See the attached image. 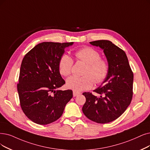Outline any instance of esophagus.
Segmentation results:
<instances>
[{
	"label": "esophagus",
	"instance_id": "obj_1",
	"mask_svg": "<svg viewBox=\"0 0 150 150\" xmlns=\"http://www.w3.org/2000/svg\"><path fill=\"white\" fill-rule=\"evenodd\" d=\"M81 93L78 92H76V91H73V97H76V96L80 95Z\"/></svg>",
	"mask_w": 150,
	"mask_h": 150
}]
</instances>
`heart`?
Listing matches in <instances>:
<instances>
[{
    "label": "heart",
    "mask_w": 150,
    "mask_h": 150,
    "mask_svg": "<svg viewBox=\"0 0 150 150\" xmlns=\"http://www.w3.org/2000/svg\"><path fill=\"white\" fill-rule=\"evenodd\" d=\"M76 59L86 63L82 76H72L67 80V87L74 91H82L91 88L93 82L96 84L102 83L108 76L109 66L104 59L101 58L100 53L90 47L77 50L75 53ZM73 59L67 53L59 58L58 67L59 73L64 76L71 74L73 66Z\"/></svg>",
    "instance_id": "b5f03b06"
}]
</instances>
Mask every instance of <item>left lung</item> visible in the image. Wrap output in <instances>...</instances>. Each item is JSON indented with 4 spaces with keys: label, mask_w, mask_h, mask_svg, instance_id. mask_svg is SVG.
Wrapping results in <instances>:
<instances>
[{
    "label": "left lung",
    "mask_w": 150,
    "mask_h": 150,
    "mask_svg": "<svg viewBox=\"0 0 150 150\" xmlns=\"http://www.w3.org/2000/svg\"><path fill=\"white\" fill-rule=\"evenodd\" d=\"M90 44L103 50L109 72L102 84L94 91L100 97L90 92L82 93L86 98L82 111L93 122L108 123L121 116L130 104L134 74L125 52L111 41L100 40Z\"/></svg>",
    "instance_id": "1"
}]
</instances>
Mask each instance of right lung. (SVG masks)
Returning a JSON list of instances; mask_svg holds the SVG:
<instances>
[{
	"mask_svg": "<svg viewBox=\"0 0 150 150\" xmlns=\"http://www.w3.org/2000/svg\"><path fill=\"white\" fill-rule=\"evenodd\" d=\"M73 42H44L23 58L17 84L20 106L33 122L46 125L57 121L73 97L71 90L57 88L65 83L59 71V58Z\"/></svg>",
	"mask_w": 150,
	"mask_h": 150,
	"instance_id": "right-lung-1",
	"label": "right lung"
}]
</instances>
